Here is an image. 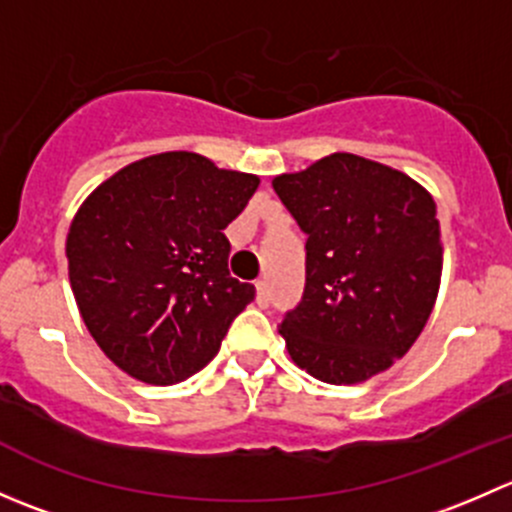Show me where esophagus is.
Segmentation results:
<instances>
[{"instance_id": "1", "label": "esophagus", "mask_w": 512, "mask_h": 512, "mask_svg": "<svg viewBox=\"0 0 512 512\" xmlns=\"http://www.w3.org/2000/svg\"><path fill=\"white\" fill-rule=\"evenodd\" d=\"M255 302L260 304V307H267V304H270V285H267L265 280H260L255 285Z\"/></svg>"}]
</instances>
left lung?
Returning <instances> with one entry per match:
<instances>
[{
    "label": "left lung",
    "mask_w": 512,
    "mask_h": 512,
    "mask_svg": "<svg viewBox=\"0 0 512 512\" xmlns=\"http://www.w3.org/2000/svg\"><path fill=\"white\" fill-rule=\"evenodd\" d=\"M272 188L307 232V285L280 334L294 364L324 384H361L401 359L441 287L431 193L391 165L332 153Z\"/></svg>",
    "instance_id": "8db88e82"
}]
</instances>
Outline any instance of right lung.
<instances>
[{
	"label": "right lung",
	"mask_w": 512,
	"mask_h": 512,
	"mask_svg": "<svg viewBox=\"0 0 512 512\" xmlns=\"http://www.w3.org/2000/svg\"><path fill=\"white\" fill-rule=\"evenodd\" d=\"M260 178L188 151L128 163L81 203L69 282L101 352L153 386L203 369L255 287L230 277L223 230Z\"/></svg>",
	"instance_id": "right-lung-1"
}]
</instances>
